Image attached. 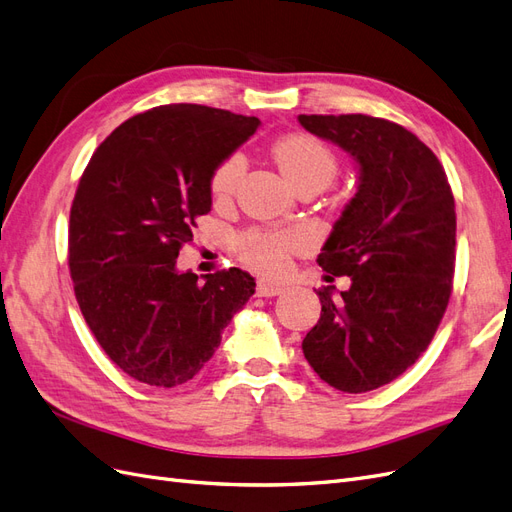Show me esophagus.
I'll list each match as a JSON object with an SVG mask.
<instances>
[{"label":"esophagus","instance_id":"1","mask_svg":"<svg viewBox=\"0 0 512 512\" xmlns=\"http://www.w3.org/2000/svg\"><path fill=\"white\" fill-rule=\"evenodd\" d=\"M282 290H284V284L269 282V280H258V284H256L258 297H277Z\"/></svg>","mask_w":512,"mask_h":512}]
</instances>
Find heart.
Listing matches in <instances>:
<instances>
[{"label":"heart","instance_id":"b5f03b06","mask_svg":"<svg viewBox=\"0 0 512 512\" xmlns=\"http://www.w3.org/2000/svg\"><path fill=\"white\" fill-rule=\"evenodd\" d=\"M275 160L286 173V177L303 188L305 183L320 181L327 185L337 173L335 151L312 134L294 132L282 136L273 145ZM245 173V158L241 153L226 156L209 179V190L215 203H226L235 196ZM307 243V237L299 230H267L250 228L241 232L235 243L237 256L247 267L260 273H282L288 265V258L294 250Z\"/></svg>","mask_w":512,"mask_h":512}]
</instances>
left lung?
<instances>
[{
  "mask_svg": "<svg viewBox=\"0 0 512 512\" xmlns=\"http://www.w3.org/2000/svg\"><path fill=\"white\" fill-rule=\"evenodd\" d=\"M301 126L352 153L359 192L322 247L318 265L348 275L333 299L316 290L320 320L303 339L316 374L367 393L412 367L436 335L455 275V198L440 160L399 123L369 115H299Z\"/></svg>",
  "mask_w": 512,
  "mask_h": 512,
  "instance_id": "8db88e82",
  "label": "left lung"
}]
</instances>
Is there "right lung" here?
<instances>
[{"label":"right lung","instance_id":"right-lung-1","mask_svg":"<svg viewBox=\"0 0 512 512\" xmlns=\"http://www.w3.org/2000/svg\"><path fill=\"white\" fill-rule=\"evenodd\" d=\"M258 123L203 104L156 106L108 134L83 170L68 228L74 297L108 359L138 382L192 380L254 294L237 267L198 282L175 262L211 211L215 166Z\"/></svg>","mask_w":512,"mask_h":512}]
</instances>
